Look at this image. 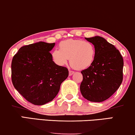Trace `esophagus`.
<instances>
[{"label": "esophagus", "instance_id": "obj_1", "mask_svg": "<svg viewBox=\"0 0 135 135\" xmlns=\"http://www.w3.org/2000/svg\"><path fill=\"white\" fill-rule=\"evenodd\" d=\"M74 73V71H71V70H69V75L71 76V75H72V74H73Z\"/></svg>", "mask_w": 135, "mask_h": 135}]
</instances>
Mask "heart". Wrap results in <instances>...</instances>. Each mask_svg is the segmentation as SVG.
Here are the masks:
<instances>
[{"instance_id": "b5f03b06", "label": "heart", "mask_w": 135, "mask_h": 135, "mask_svg": "<svg viewBox=\"0 0 135 135\" xmlns=\"http://www.w3.org/2000/svg\"><path fill=\"white\" fill-rule=\"evenodd\" d=\"M59 50L51 54L52 61L58 66H63L69 59L72 67L77 70L87 69L92 65L95 56V49L89 41L69 39L59 44Z\"/></svg>"}]
</instances>
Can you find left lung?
<instances>
[{
    "mask_svg": "<svg viewBox=\"0 0 135 135\" xmlns=\"http://www.w3.org/2000/svg\"><path fill=\"white\" fill-rule=\"evenodd\" d=\"M95 47V56L91 66L81 71L80 91L84 98L101 102L117 91L123 80L124 60L119 51L100 36L85 38Z\"/></svg>",
    "mask_w": 135,
    "mask_h": 135,
    "instance_id": "8db88e82",
    "label": "left lung"
}]
</instances>
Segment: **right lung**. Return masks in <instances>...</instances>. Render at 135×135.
I'll return each instance as SVG.
<instances>
[{"label":"right lung","instance_id":"obj_1","mask_svg":"<svg viewBox=\"0 0 135 135\" xmlns=\"http://www.w3.org/2000/svg\"><path fill=\"white\" fill-rule=\"evenodd\" d=\"M55 43L38 42L21 47L11 62V80L15 89L29 102L42 105L52 101L69 71L52 61Z\"/></svg>","mask_w":135,"mask_h":135}]
</instances>
